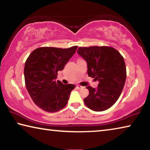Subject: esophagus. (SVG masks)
I'll use <instances>...</instances> for the list:
<instances>
[{"mask_svg": "<svg viewBox=\"0 0 150 150\" xmlns=\"http://www.w3.org/2000/svg\"><path fill=\"white\" fill-rule=\"evenodd\" d=\"M77 88H78V89H81V88H84V87H82V86H81V85H77Z\"/></svg>", "mask_w": 150, "mask_h": 150, "instance_id": "1", "label": "esophagus"}]
</instances>
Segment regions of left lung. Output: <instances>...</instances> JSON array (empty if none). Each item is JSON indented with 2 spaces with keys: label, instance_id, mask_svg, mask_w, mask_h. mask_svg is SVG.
I'll return each mask as SVG.
<instances>
[{
  "label": "left lung",
  "instance_id": "1",
  "mask_svg": "<svg viewBox=\"0 0 150 150\" xmlns=\"http://www.w3.org/2000/svg\"><path fill=\"white\" fill-rule=\"evenodd\" d=\"M77 53L87 62L88 77L98 81L97 88L87 87L89 94L84 98L85 105L96 112L107 110L118 99L125 84L123 57L115 48L108 46L80 47Z\"/></svg>",
  "mask_w": 150,
  "mask_h": 150
}]
</instances>
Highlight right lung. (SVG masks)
I'll list each match as a JSON object with an SVG mask.
<instances>
[{
  "mask_svg": "<svg viewBox=\"0 0 150 150\" xmlns=\"http://www.w3.org/2000/svg\"><path fill=\"white\" fill-rule=\"evenodd\" d=\"M77 46L67 49L39 47L30 54L25 63V85L32 100L48 112H55L67 105L75 85L56 81L57 72L75 54Z\"/></svg>",
  "mask_w": 150,
  "mask_h": 150,
  "instance_id": "obj_1",
  "label": "right lung"
}]
</instances>
